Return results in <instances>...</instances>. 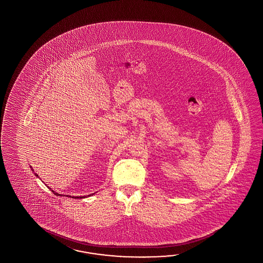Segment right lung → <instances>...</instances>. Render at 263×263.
I'll list each match as a JSON object with an SVG mask.
<instances>
[{
	"instance_id": "1",
	"label": "right lung",
	"mask_w": 263,
	"mask_h": 263,
	"mask_svg": "<svg viewBox=\"0 0 263 263\" xmlns=\"http://www.w3.org/2000/svg\"><path fill=\"white\" fill-rule=\"evenodd\" d=\"M32 170H33V169H32ZM35 176H36V177H37V178H39V175H36V174H35ZM48 188H49V189H50V187H48ZM51 192H52V193H53V194H54V195H55L56 196H63V195H61V194H58V193H56L55 191L51 190ZM93 195H95V194H92V195H90V196H93ZM67 196V197H72V198H75V199H82V198H85V197H87V196Z\"/></svg>"
}]
</instances>
